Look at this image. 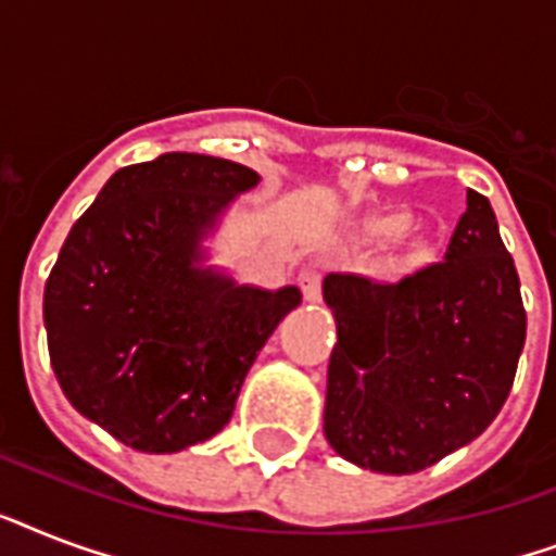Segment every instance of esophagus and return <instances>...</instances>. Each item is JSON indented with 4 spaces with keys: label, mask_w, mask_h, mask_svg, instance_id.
I'll return each mask as SVG.
<instances>
[{
    "label": "esophagus",
    "mask_w": 556,
    "mask_h": 556,
    "mask_svg": "<svg viewBox=\"0 0 556 556\" xmlns=\"http://www.w3.org/2000/svg\"><path fill=\"white\" fill-rule=\"evenodd\" d=\"M300 288H303V296L308 303H317V300H320V274L305 268L303 274H300Z\"/></svg>",
    "instance_id": "34e87169"
}]
</instances>
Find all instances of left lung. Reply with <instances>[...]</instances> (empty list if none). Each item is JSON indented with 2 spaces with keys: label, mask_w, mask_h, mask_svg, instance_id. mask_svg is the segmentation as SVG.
<instances>
[{
  "label": "left lung",
  "mask_w": 556,
  "mask_h": 556,
  "mask_svg": "<svg viewBox=\"0 0 556 556\" xmlns=\"http://www.w3.org/2000/svg\"><path fill=\"white\" fill-rule=\"evenodd\" d=\"M338 323L323 430L375 473H418L482 435L526 346L519 277L491 201L467 190L444 260L395 279L329 274Z\"/></svg>",
  "instance_id": "obj_1"
}]
</instances>
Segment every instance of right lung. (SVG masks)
<instances>
[{"mask_svg":"<svg viewBox=\"0 0 556 556\" xmlns=\"http://www.w3.org/2000/svg\"><path fill=\"white\" fill-rule=\"evenodd\" d=\"M260 176L164 152L117 169L60 248L42 317L60 389L126 447L178 453L233 415L244 375L300 288L239 286L201 268V239Z\"/></svg>","mask_w":556,"mask_h":556,"instance_id":"right-lung-1","label":"right lung"}]
</instances>
